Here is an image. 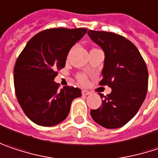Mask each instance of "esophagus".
<instances>
[{
    "instance_id": "esophagus-1",
    "label": "esophagus",
    "mask_w": 158,
    "mask_h": 158,
    "mask_svg": "<svg viewBox=\"0 0 158 158\" xmlns=\"http://www.w3.org/2000/svg\"><path fill=\"white\" fill-rule=\"evenodd\" d=\"M90 94H91L90 91H89V90H87V89H82V95L88 96V95H90Z\"/></svg>"
}]
</instances>
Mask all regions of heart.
<instances>
[{
  "label": "heart",
  "mask_w": 158,
  "mask_h": 158,
  "mask_svg": "<svg viewBox=\"0 0 158 158\" xmlns=\"http://www.w3.org/2000/svg\"><path fill=\"white\" fill-rule=\"evenodd\" d=\"M79 81H80L81 83H83V84L87 82V78H86L84 75H80V76L79 77Z\"/></svg>",
  "instance_id": "heart-1"
}]
</instances>
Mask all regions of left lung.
<instances>
[{"instance_id":"left-lung-1","label":"left lung","mask_w":158,"mask_h":158,"mask_svg":"<svg viewBox=\"0 0 158 158\" xmlns=\"http://www.w3.org/2000/svg\"><path fill=\"white\" fill-rule=\"evenodd\" d=\"M88 35L105 54L102 79L111 93L99 94L102 105L92 109L95 122L106 128H118L134 118L143 104L148 84V72L136 47L121 35L89 30Z\"/></svg>"}]
</instances>
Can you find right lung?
Listing matches in <instances>:
<instances>
[{
	"label": "right lung",
	"mask_w": 158,
	"mask_h": 158,
	"mask_svg": "<svg viewBox=\"0 0 158 158\" xmlns=\"http://www.w3.org/2000/svg\"><path fill=\"white\" fill-rule=\"evenodd\" d=\"M87 29H49L32 37L14 66L16 97L25 115L35 124L51 127L68 117L73 99L81 89L63 87L54 81L57 70L64 68L69 50Z\"/></svg>",
	"instance_id": "1"
}]
</instances>
